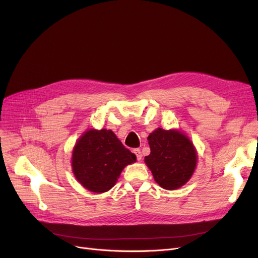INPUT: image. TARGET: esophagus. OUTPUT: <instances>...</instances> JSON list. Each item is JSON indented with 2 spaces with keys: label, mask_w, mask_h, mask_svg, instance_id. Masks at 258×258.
<instances>
[{
  "label": "esophagus",
  "mask_w": 258,
  "mask_h": 258,
  "mask_svg": "<svg viewBox=\"0 0 258 258\" xmlns=\"http://www.w3.org/2000/svg\"><path fill=\"white\" fill-rule=\"evenodd\" d=\"M134 153H135V155H136V157H137V160H138V161H140V160L142 159V154H141V151L139 150V148H135V150H134Z\"/></svg>",
  "instance_id": "obj_1"
}]
</instances>
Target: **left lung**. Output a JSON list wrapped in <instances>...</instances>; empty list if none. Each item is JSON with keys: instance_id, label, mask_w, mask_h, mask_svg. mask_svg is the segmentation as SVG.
Masks as SVG:
<instances>
[{"instance_id": "8db88e82", "label": "left lung", "mask_w": 258, "mask_h": 258, "mask_svg": "<svg viewBox=\"0 0 258 258\" xmlns=\"http://www.w3.org/2000/svg\"><path fill=\"white\" fill-rule=\"evenodd\" d=\"M151 154L144 161L155 181L164 189L180 188L191 178L197 165L195 147L178 131L158 128L148 136Z\"/></svg>"}]
</instances>
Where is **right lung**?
Returning a JSON list of instances; mask_svg holds the SVG:
<instances>
[{"label":"right lung","instance_id":"add662e5","mask_svg":"<svg viewBox=\"0 0 258 258\" xmlns=\"http://www.w3.org/2000/svg\"><path fill=\"white\" fill-rule=\"evenodd\" d=\"M136 156L120 142L110 130H90L77 141L72 168L77 181L88 190L101 194L115 185L126 165Z\"/></svg>","mask_w":258,"mask_h":258}]
</instances>
